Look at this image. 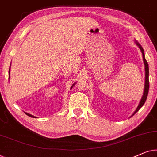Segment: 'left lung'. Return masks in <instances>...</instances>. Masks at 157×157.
<instances>
[{"label": "left lung", "mask_w": 157, "mask_h": 157, "mask_svg": "<svg viewBox=\"0 0 157 157\" xmlns=\"http://www.w3.org/2000/svg\"><path fill=\"white\" fill-rule=\"evenodd\" d=\"M135 42L137 46L139 47L140 49L142 52V57H143V62H144V69H145V83H144V92H143V95L142 96V98H141L140 101V103L139 105H138L137 108H136V110L135 112L133 113V114L131 115L132 116H133L137 112L138 110H140V109L142 108L144 105L145 101H146L147 100V95H148V92H149V65H148V63H147V60L145 59V56H144V49L142 47V46L140 44V43L137 42V40H135Z\"/></svg>", "instance_id": "left-lung-1"}]
</instances>
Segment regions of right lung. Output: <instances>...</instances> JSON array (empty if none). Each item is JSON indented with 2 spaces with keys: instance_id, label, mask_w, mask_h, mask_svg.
<instances>
[{
  "instance_id": "obj_1",
  "label": "right lung",
  "mask_w": 157,
  "mask_h": 157,
  "mask_svg": "<svg viewBox=\"0 0 157 157\" xmlns=\"http://www.w3.org/2000/svg\"><path fill=\"white\" fill-rule=\"evenodd\" d=\"M10 69H9V79H10ZM75 83H74L73 85L71 86V88H70V89H71L72 88H73V86L75 85ZM25 114L27 115H28V116H29V117H34V118H35L36 117L35 116H34V115H30V114H29V113H25Z\"/></svg>"
}]
</instances>
